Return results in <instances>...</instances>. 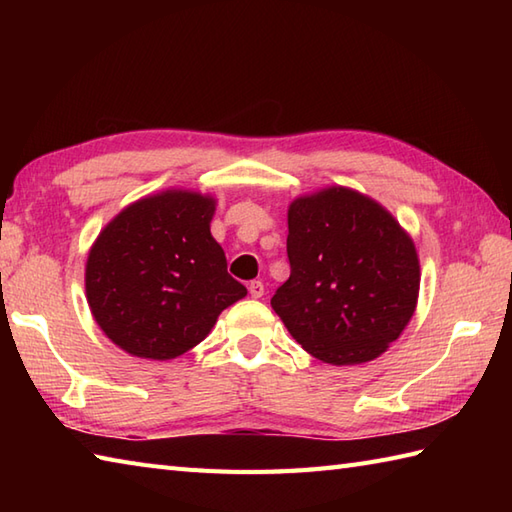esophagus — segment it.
I'll return each mask as SVG.
<instances>
[{
    "instance_id": "obj_1",
    "label": "esophagus",
    "mask_w": 512,
    "mask_h": 512,
    "mask_svg": "<svg viewBox=\"0 0 512 512\" xmlns=\"http://www.w3.org/2000/svg\"><path fill=\"white\" fill-rule=\"evenodd\" d=\"M248 292H250V297H253V299H259V297H264V284H262V281H250V284H248Z\"/></svg>"
}]
</instances>
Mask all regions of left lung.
I'll list each match as a JSON object with an SVG mask.
<instances>
[{
	"label": "left lung",
	"mask_w": 512,
	"mask_h": 512,
	"mask_svg": "<svg viewBox=\"0 0 512 512\" xmlns=\"http://www.w3.org/2000/svg\"><path fill=\"white\" fill-rule=\"evenodd\" d=\"M290 277L270 306L303 350L330 365L374 361L413 317L411 237L367 195L330 187L288 209Z\"/></svg>",
	"instance_id": "obj_1"
}]
</instances>
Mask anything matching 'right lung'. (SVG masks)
Segmentation results:
<instances>
[{"label": "right lung", "instance_id": "add662e5", "mask_svg": "<svg viewBox=\"0 0 512 512\" xmlns=\"http://www.w3.org/2000/svg\"><path fill=\"white\" fill-rule=\"evenodd\" d=\"M211 195L169 189L129 204L88 255L85 295L121 350L169 361L206 339L220 312L246 297L211 235Z\"/></svg>", "mask_w": 512, "mask_h": 512}]
</instances>
